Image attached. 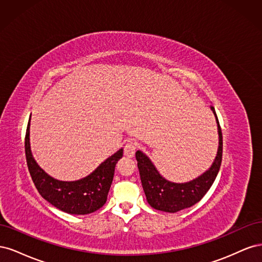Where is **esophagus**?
<instances>
[{
  "label": "esophagus",
  "instance_id": "obj_1",
  "mask_svg": "<svg viewBox=\"0 0 262 262\" xmlns=\"http://www.w3.org/2000/svg\"><path fill=\"white\" fill-rule=\"evenodd\" d=\"M136 149H137V144L134 143L133 141H128L124 145V155L128 156V157H132L136 153Z\"/></svg>",
  "mask_w": 262,
  "mask_h": 262
}]
</instances>
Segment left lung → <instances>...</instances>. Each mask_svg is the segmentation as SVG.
I'll list each match as a JSON object with an SVG mask.
<instances>
[{
  "instance_id": "1",
  "label": "left lung",
  "mask_w": 262,
  "mask_h": 262,
  "mask_svg": "<svg viewBox=\"0 0 262 262\" xmlns=\"http://www.w3.org/2000/svg\"><path fill=\"white\" fill-rule=\"evenodd\" d=\"M211 109L213 114L215 115L217 122L220 138L219 149L215 161H214L211 168L199 178L187 182V184H173V182L164 179L158 173L152 162L141 150H138L136 153L142 187H143L146 195V200L152 208L169 213H175L190 208L199 202L213 185L222 163L223 137H222V130L215 109L212 106Z\"/></svg>"
}]
</instances>
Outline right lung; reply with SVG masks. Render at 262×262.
Returning <instances> with one entry per match:
<instances>
[{
  "mask_svg": "<svg viewBox=\"0 0 262 262\" xmlns=\"http://www.w3.org/2000/svg\"><path fill=\"white\" fill-rule=\"evenodd\" d=\"M25 154L31 179L45 200L70 214H90L99 210L106 203L116 164L122 157L123 149H119L107 158L90 176L76 181H60L50 177L39 167L31 155L28 122L25 136Z\"/></svg>",
  "mask_w": 262,
  "mask_h": 262,
  "instance_id": "obj_1",
  "label": "right lung"
}]
</instances>
